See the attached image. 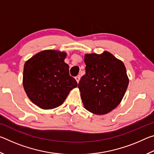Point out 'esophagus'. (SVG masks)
Masks as SVG:
<instances>
[{"label":"esophagus","mask_w":154,"mask_h":154,"mask_svg":"<svg viewBox=\"0 0 154 154\" xmlns=\"http://www.w3.org/2000/svg\"><path fill=\"white\" fill-rule=\"evenodd\" d=\"M75 79H76L77 83H79V80H80V76H79V75H78V76L75 77Z\"/></svg>","instance_id":"1"}]
</instances>
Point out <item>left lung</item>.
Masks as SVG:
<instances>
[{
	"mask_svg": "<svg viewBox=\"0 0 154 154\" xmlns=\"http://www.w3.org/2000/svg\"><path fill=\"white\" fill-rule=\"evenodd\" d=\"M85 74L78 85L84 108L96 115L116 109L126 93L129 79L123 62L105 51L84 56Z\"/></svg>",
	"mask_w": 154,
	"mask_h": 154,
	"instance_id": "obj_1",
	"label": "left lung"
}]
</instances>
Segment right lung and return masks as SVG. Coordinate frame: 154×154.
<instances>
[{"label": "right lung", "mask_w": 154, "mask_h": 154, "mask_svg": "<svg viewBox=\"0 0 154 154\" xmlns=\"http://www.w3.org/2000/svg\"><path fill=\"white\" fill-rule=\"evenodd\" d=\"M66 53L47 49L25 62L23 86L31 102L43 109H52L64 103L77 83L64 62Z\"/></svg>", "instance_id": "obj_1"}]
</instances>
